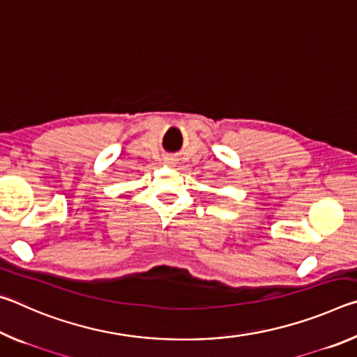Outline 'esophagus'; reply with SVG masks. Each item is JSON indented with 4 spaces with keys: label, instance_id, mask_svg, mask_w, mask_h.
<instances>
[{
    "label": "esophagus",
    "instance_id": "1",
    "mask_svg": "<svg viewBox=\"0 0 357 357\" xmlns=\"http://www.w3.org/2000/svg\"><path fill=\"white\" fill-rule=\"evenodd\" d=\"M167 162H168V164H172V159H168Z\"/></svg>",
    "mask_w": 357,
    "mask_h": 357
}]
</instances>
